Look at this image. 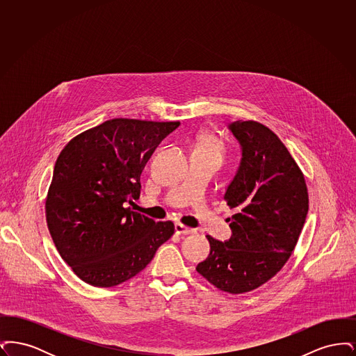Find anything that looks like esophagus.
Segmentation results:
<instances>
[{"instance_id": "esophagus-1", "label": "esophagus", "mask_w": 356, "mask_h": 356, "mask_svg": "<svg viewBox=\"0 0 356 356\" xmlns=\"http://www.w3.org/2000/svg\"><path fill=\"white\" fill-rule=\"evenodd\" d=\"M175 231L177 235H189V234H195L196 231L192 229V228H188L184 224L181 222H176L175 224Z\"/></svg>"}]
</instances>
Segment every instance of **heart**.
<instances>
[{"label": "heart", "mask_w": 356, "mask_h": 356, "mask_svg": "<svg viewBox=\"0 0 356 356\" xmlns=\"http://www.w3.org/2000/svg\"><path fill=\"white\" fill-rule=\"evenodd\" d=\"M193 151L209 153V154L218 156L219 159H221L224 148H222V144L215 136L211 135V134H203V135L197 137V140L195 143V147H193Z\"/></svg>", "instance_id": "heart-1"}]
</instances>
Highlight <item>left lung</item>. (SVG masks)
<instances>
[{
  "label": "left lung",
  "instance_id": "1",
  "mask_svg": "<svg viewBox=\"0 0 356 356\" xmlns=\"http://www.w3.org/2000/svg\"><path fill=\"white\" fill-rule=\"evenodd\" d=\"M241 161L224 200L236 211L227 241L207 236L211 252L196 271L229 293L267 283L287 263L308 212L305 175L280 138L257 121L228 125Z\"/></svg>",
  "mask_w": 356,
  "mask_h": 356
}]
</instances>
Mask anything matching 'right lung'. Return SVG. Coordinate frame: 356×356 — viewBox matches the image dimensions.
<instances>
[{
    "label": "right lung",
    "mask_w": 356,
    "mask_h": 356,
    "mask_svg": "<svg viewBox=\"0 0 356 356\" xmlns=\"http://www.w3.org/2000/svg\"><path fill=\"white\" fill-rule=\"evenodd\" d=\"M179 121L112 119L73 137L57 157L45 212L53 243L93 287H115L143 271L175 232L125 203L140 197V176Z\"/></svg>",
    "instance_id": "1"
}]
</instances>
